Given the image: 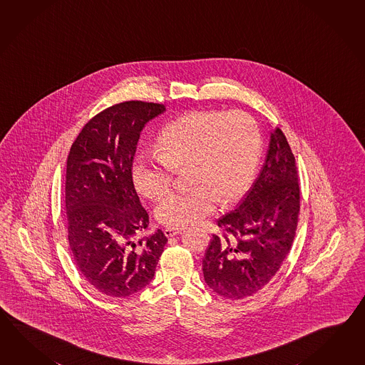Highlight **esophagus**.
I'll list each match as a JSON object with an SVG mask.
<instances>
[{
	"instance_id": "esophagus-1",
	"label": "esophagus",
	"mask_w": 365,
	"mask_h": 365,
	"mask_svg": "<svg viewBox=\"0 0 365 365\" xmlns=\"http://www.w3.org/2000/svg\"><path fill=\"white\" fill-rule=\"evenodd\" d=\"M163 232H165L166 237H174V235L182 233V227H166Z\"/></svg>"
}]
</instances>
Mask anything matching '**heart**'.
<instances>
[{
  "instance_id": "obj_1",
  "label": "heart",
  "mask_w": 365,
  "mask_h": 365,
  "mask_svg": "<svg viewBox=\"0 0 365 365\" xmlns=\"http://www.w3.org/2000/svg\"><path fill=\"white\" fill-rule=\"evenodd\" d=\"M158 154L138 153L132 179L152 200L170 191L178 171L192 187L166 196L155 217L168 227H186L235 202L252 183L262 152L259 127L243 111H192L169 123L157 138Z\"/></svg>"
}]
</instances>
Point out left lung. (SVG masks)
<instances>
[{"mask_svg": "<svg viewBox=\"0 0 365 365\" xmlns=\"http://www.w3.org/2000/svg\"><path fill=\"white\" fill-rule=\"evenodd\" d=\"M300 212L299 173L280 128L271 132L264 165L235 211L217 220L202 258L204 280L229 300L259 292L291 250Z\"/></svg>", "mask_w": 365, "mask_h": 365, "instance_id": "8db88e82", "label": "left lung"}]
</instances>
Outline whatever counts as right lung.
<instances>
[{"label":"right lung","mask_w":365,"mask_h":365,"mask_svg":"<svg viewBox=\"0 0 365 365\" xmlns=\"http://www.w3.org/2000/svg\"><path fill=\"white\" fill-rule=\"evenodd\" d=\"M163 103L127 101L83 125L66 160V235L86 282L110 297H127L150 283L163 247V230L140 238L149 216L132 179L140 132Z\"/></svg>","instance_id":"1"}]
</instances>
